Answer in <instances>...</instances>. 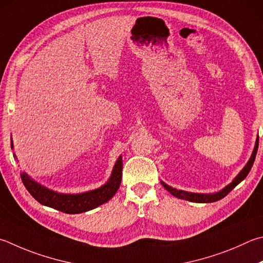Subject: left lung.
<instances>
[{
    "instance_id": "obj_1",
    "label": "left lung",
    "mask_w": 263,
    "mask_h": 263,
    "mask_svg": "<svg viewBox=\"0 0 263 263\" xmlns=\"http://www.w3.org/2000/svg\"><path fill=\"white\" fill-rule=\"evenodd\" d=\"M257 147H259V138L256 139L255 142V147H254V151L252 153V156L250 161L247 162L246 165L244 166V169H242L239 174H238L237 177L232 180V183L229 184L228 186H226L222 191H219V192L216 193H212V194H202V193H192V192H186V191H180V190H176L174 187H171V186L166 185L163 181H161L162 185L164 186V189L170 192L173 195H175L176 198L178 199H183V200H187V201L191 202H199V203H207V202H214V201H217V200H221L222 198L226 197V195L229 194V192H231V191L236 187V186L240 183V181L244 180L246 178V176L250 173L251 169H252V165L254 163V160H255V156H256V152H257Z\"/></svg>"
}]
</instances>
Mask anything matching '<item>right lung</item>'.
Here are the masks:
<instances>
[{"label": "right lung", "mask_w": 263, "mask_h": 263, "mask_svg": "<svg viewBox=\"0 0 263 263\" xmlns=\"http://www.w3.org/2000/svg\"><path fill=\"white\" fill-rule=\"evenodd\" d=\"M11 148H13L12 141ZM122 169L123 161L122 156H119L112 169L110 178L106 184L97 190L78 194H63L54 192V191L48 190L41 184L36 183L26 173H23L21 177L24 186L37 202L65 214H80L99 207L100 204L107 202L108 200H110L115 195L119 189V185H121Z\"/></svg>", "instance_id": "right-lung-1"}]
</instances>
